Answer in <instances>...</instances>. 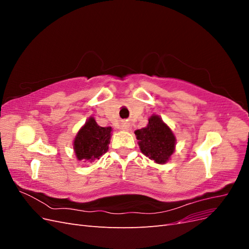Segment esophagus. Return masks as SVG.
Instances as JSON below:
<instances>
[{
	"instance_id": "esophagus-1",
	"label": "esophagus",
	"mask_w": 249,
	"mask_h": 249,
	"mask_svg": "<svg viewBox=\"0 0 249 249\" xmlns=\"http://www.w3.org/2000/svg\"><path fill=\"white\" fill-rule=\"evenodd\" d=\"M129 127H130V126L127 125L126 124H124L122 125V130H123V131H127V130H129Z\"/></svg>"
}]
</instances>
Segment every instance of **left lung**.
Returning <instances> with one entry per match:
<instances>
[{
  "label": "left lung",
  "instance_id": "left-lung-1",
  "mask_svg": "<svg viewBox=\"0 0 249 249\" xmlns=\"http://www.w3.org/2000/svg\"><path fill=\"white\" fill-rule=\"evenodd\" d=\"M141 153L157 164H165L176 150L177 138L159 116L153 114L145 127L135 131Z\"/></svg>",
  "mask_w": 249,
  "mask_h": 249
}]
</instances>
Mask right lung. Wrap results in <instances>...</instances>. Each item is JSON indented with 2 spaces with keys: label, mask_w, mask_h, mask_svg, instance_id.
I'll list each match as a JSON object with an SVG mask.
<instances>
[{
  "label": "right lung",
  "mask_w": 249,
  "mask_h": 249,
  "mask_svg": "<svg viewBox=\"0 0 249 249\" xmlns=\"http://www.w3.org/2000/svg\"><path fill=\"white\" fill-rule=\"evenodd\" d=\"M112 135L111 126H100L89 117L73 139V152L78 161L93 162L107 153Z\"/></svg>",
  "instance_id": "add662e5"
}]
</instances>
